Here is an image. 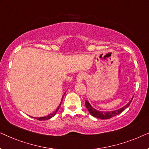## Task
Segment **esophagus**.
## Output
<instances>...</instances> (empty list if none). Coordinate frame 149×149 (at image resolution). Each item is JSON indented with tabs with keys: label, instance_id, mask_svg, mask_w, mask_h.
I'll list each match as a JSON object with an SVG mask.
<instances>
[{
	"label": "esophagus",
	"instance_id": "esophagus-1",
	"mask_svg": "<svg viewBox=\"0 0 149 149\" xmlns=\"http://www.w3.org/2000/svg\"><path fill=\"white\" fill-rule=\"evenodd\" d=\"M85 78V74H84V73L81 72V73H79L78 75H77V81L78 83H81V82H82V81H83V79H84Z\"/></svg>",
	"mask_w": 149,
	"mask_h": 149
}]
</instances>
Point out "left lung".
<instances>
[{"label": "left lung", "mask_w": 149, "mask_h": 149, "mask_svg": "<svg viewBox=\"0 0 149 149\" xmlns=\"http://www.w3.org/2000/svg\"><path fill=\"white\" fill-rule=\"evenodd\" d=\"M132 99L133 98H132L131 100H130L127 104L121 108V109L115 110V111H97V110L95 109L94 108L91 107V105L90 104V103L89 102L88 100H85V106H86V108L87 109V110H88L89 113H90L93 117L98 118V119H108L111 117H115L116 115H119V114L121 113V112H123L125 109H127V108L130 106V103L132 102Z\"/></svg>", "instance_id": "1"}]
</instances>
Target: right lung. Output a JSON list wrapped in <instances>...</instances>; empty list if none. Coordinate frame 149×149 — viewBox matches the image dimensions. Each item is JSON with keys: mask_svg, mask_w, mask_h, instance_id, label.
Masks as SVG:
<instances>
[{"mask_svg": "<svg viewBox=\"0 0 149 149\" xmlns=\"http://www.w3.org/2000/svg\"><path fill=\"white\" fill-rule=\"evenodd\" d=\"M62 98H63V97H62ZM62 100H61V102H60V105L58 106V107L57 108L56 111H55L54 112V113H51V114H49V115L46 116V117H32V118H34V119H36L39 120V121H45V120H48V119H51V118L53 117H54V116L56 115V114L57 113V112L58 111L59 109H60V107L61 106V104H62Z\"/></svg>", "mask_w": 149, "mask_h": 149, "instance_id": "obj_1", "label": "right lung"}]
</instances>
